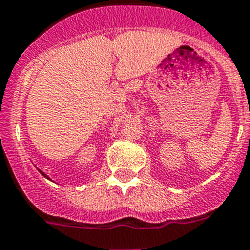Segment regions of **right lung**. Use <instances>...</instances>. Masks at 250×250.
<instances>
[{
	"label": "right lung",
	"mask_w": 250,
	"mask_h": 250,
	"mask_svg": "<svg viewBox=\"0 0 250 250\" xmlns=\"http://www.w3.org/2000/svg\"><path fill=\"white\" fill-rule=\"evenodd\" d=\"M39 171H40V170H39ZM40 173H41V175H42V176H45V177H46V179H47V176H46V175H45L44 172H42V171H40Z\"/></svg>",
	"instance_id": "1"
}]
</instances>
